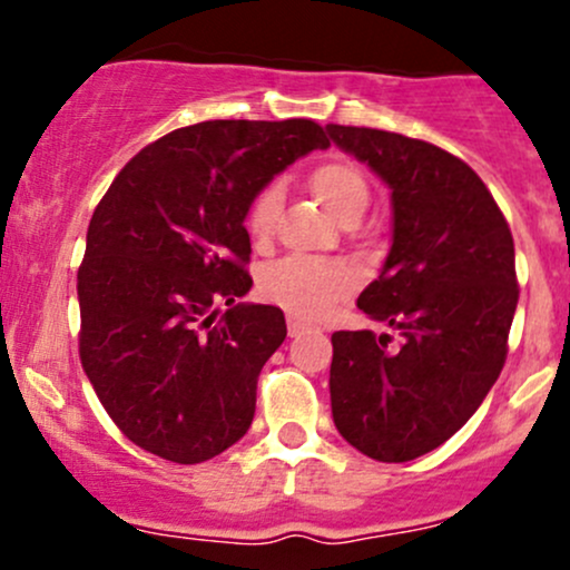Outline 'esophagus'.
Segmentation results:
<instances>
[{
  "label": "esophagus",
  "mask_w": 570,
  "mask_h": 570,
  "mask_svg": "<svg viewBox=\"0 0 570 570\" xmlns=\"http://www.w3.org/2000/svg\"><path fill=\"white\" fill-rule=\"evenodd\" d=\"M286 330H289V337H297L299 332H305V330H307V324L303 322V318L289 316V318H286Z\"/></svg>",
  "instance_id": "1"
}]
</instances>
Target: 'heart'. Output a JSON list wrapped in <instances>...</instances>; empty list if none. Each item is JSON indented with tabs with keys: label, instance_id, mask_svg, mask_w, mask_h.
Segmentation results:
<instances>
[{
	"label": "heart",
	"instance_id": "b5f03b06",
	"mask_svg": "<svg viewBox=\"0 0 570 570\" xmlns=\"http://www.w3.org/2000/svg\"><path fill=\"white\" fill-rule=\"evenodd\" d=\"M307 185L318 200L343 222L362 217L370 203V181L353 160L330 158L311 168ZM281 187L265 185L246 208V230L252 238H267L276 225ZM351 289V273L343 265L316 257H286L259 273V294L294 316L318 318Z\"/></svg>",
	"mask_w": 570,
	"mask_h": 570
}]
</instances>
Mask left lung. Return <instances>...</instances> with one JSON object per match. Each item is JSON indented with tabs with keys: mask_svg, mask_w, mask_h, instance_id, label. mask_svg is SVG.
Listing matches in <instances>:
<instances>
[{
	"mask_svg": "<svg viewBox=\"0 0 570 570\" xmlns=\"http://www.w3.org/2000/svg\"><path fill=\"white\" fill-rule=\"evenodd\" d=\"M326 130L391 187V252L356 305L402 337L332 335V417L358 453L412 461L448 442L499 381L520 297L514 240L455 155L377 128Z\"/></svg>",
	"mask_w": 570,
	"mask_h": 570,
	"instance_id": "1",
	"label": "left lung"
}]
</instances>
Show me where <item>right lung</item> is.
Masks as SVG:
<instances>
[{
  "instance_id": "add662e5",
  "label": "right lung",
  "mask_w": 570,
  "mask_h": 570,
  "mask_svg": "<svg viewBox=\"0 0 570 570\" xmlns=\"http://www.w3.org/2000/svg\"><path fill=\"white\" fill-rule=\"evenodd\" d=\"M326 147L303 117L206 120L147 144L96 206L77 271L82 370L147 453L200 463L252 426L259 370L286 322L276 305L238 303L252 289L246 208Z\"/></svg>"
}]
</instances>
